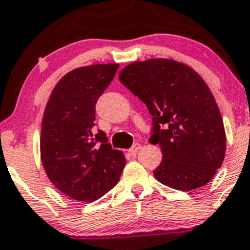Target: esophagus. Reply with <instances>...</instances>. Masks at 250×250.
Segmentation results:
<instances>
[{
    "mask_svg": "<svg viewBox=\"0 0 250 250\" xmlns=\"http://www.w3.org/2000/svg\"><path fill=\"white\" fill-rule=\"evenodd\" d=\"M140 149H141V144L140 143H135L132 146H131L130 149H128V153H130V154H136L138 150H140Z\"/></svg>",
    "mask_w": 250,
    "mask_h": 250,
    "instance_id": "obj_1",
    "label": "esophagus"
}]
</instances>
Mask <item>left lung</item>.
I'll return each instance as SVG.
<instances>
[{"label":"left lung","instance_id":"left-lung-1","mask_svg":"<svg viewBox=\"0 0 250 250\" xmlns=\"http://www.w3.org/2000/svg\"><path fill=\"white\" fill-rule=\"evenodd\" d=\"M119 81L153 118L149 142L163 151V161L153 171L155 178L182 191L207 184L223 164L226 136L205 81L189 66L167 59L130 63Z\"/></svg>","mask_w":250,"mask_h":250}]
</instances>
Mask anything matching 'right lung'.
I'll return each instance as SVG.
<instances>
[{"instance_id": "obj_1", "label": "right lung", "mask_w": 250, "mask_h": 250, "mask_svg": "<svg viewBox=\"0 0 250 250\" xmlns=\"http://www.w3.org/2000/svg\"><path fill=\"white\" fill-rule=\"evenodd\" d=\"M119 65H91L60 79L45 107L41 158L50 182L66 196L94 202L117 185L126 159L95 126V106Z\"/></svg>"}]
</instances>
